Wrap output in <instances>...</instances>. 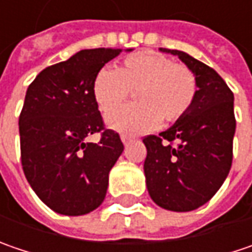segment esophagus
<instances>
[{
  "label": "esophagus",
  "mask_w": 252,
  "mask_h": 252,
  "mask_svg": "<svg viewBox=\"0 0 252 252\" xmlns=\"http://www.w3.org/2000/svg\"><path fill=\"white\" fill-rule=\"evenodd\" d=\"M121 141H123V144H124V145H128V142L131 141V138H129L128 135H121Z\"/></svg>",
  "instance_id": "1"
}]
</instances>
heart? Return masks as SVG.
Returning a JSON list of instances; mask_svg holds the SVG:
<instances>
[{
    "mask_svg": "<svg viewBox=\"0 0 252 252\" xmlns=\"http://www.w3.org/2000/svg\"><path fill=\"white\" fill-rule=\"evenodd\" d=\"M94 98L108 112L137 93L138 104L123 107L107 117V124L128 134H144L161 124L183 118L194 104L197 82L191 69L175 64L158 52H137L126 57L117 69L96 74Z\"/></svg>",
    "mask_w": 252,
    "mask_h": 252,
    "instance_id": "b5f03b06",
    "label": "heart"
}]
</instances>
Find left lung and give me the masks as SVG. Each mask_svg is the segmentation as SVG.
<instances>
[{
	"instance_id": "obj_1",
	"label": "left lung",
	"mask_w": 252,
	"mask_h": 252,
	"mask_svg": "<svg viewBox=\"0 0 252 252\" xmlns=\"http://www.w3.org/2000/svg\"><path fill=\"white\" fill-rule=\"evenodd\" d=\"M177 55L195 77L192 107L159 135H148L144 174L150 197L164 210L187 213L211 200L228 175L235 134L234 94L211 67L184 51Z\"/></svg>"
}]
</instances>
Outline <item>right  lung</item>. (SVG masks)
<instances>
[{
    "label": "right lung",
    "mask_w": 252,
    "mask_h": 252,
    "mask_svg": "<svg viewBox=\"0 0 252 252\" xmlns=\"http://www.w3.org/2000/svg\"><path fill=\"white\" fill-rule=\"evenodd\" d=\"M120 52L81 50L42 69L27 90L18 121L24 174L38 198L58 214L84 215L98 208L108 174L124 151L120 135L104 129L93 91L99 69ZM95 132L101 140L87 143Z\"/></svg>",
    "instance_id": "right-lung-1"
}]
</instances>
